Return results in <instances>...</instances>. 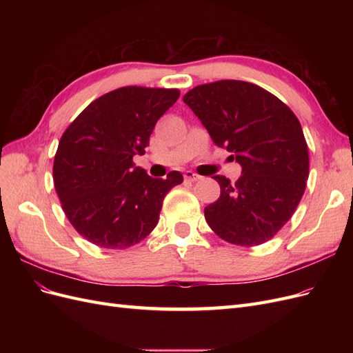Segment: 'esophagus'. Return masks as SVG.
Instances as JSON below:
<instances>
[{
    "instance_id": "34e87169",
    "label": "esophagus",
    "mask_w": 353,
    "mask_h": 353,
    "mask_svg": "<svg viewBox=\"0 0 353 353\" xmlns=\"http://www.w3.org/2000/svg\"><path fill=\"white\" fill-rule=\"evenodd\" d=\"M184 178L187 179V181H199V179H201V176L199 175V174H196V172H193V170H187V172L184 174Z\"/></svg>"
}]
</instances>
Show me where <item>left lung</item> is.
Returning <instances> with one entry per match:
<instances>
[{"instance_id": "left-lung-1", "label": "left lung", "mask_w": 353, "mask_h": 353, "mask_svg": "<svg viewBox=\"0 0 353 353\" xmlns=\"http://www.w3.org/2000/svg\"><path fill=\"white\" fill-rule=\"evenodd\" d=\"M184 103L216 145L241 165L231 183L215 175L219 199L205 218L231 244L252 248L271 240L292 218L309 176L307 144L296 114L258 85L223 79L197 85Z\"/></svg>"}]
</instances>
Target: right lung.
Wrapping results in <instances>:
<instances>
[{"mask_svg":"<svg viewBox=\"0 0 353 353\" xmlns=\"http://www.w3.org/2000/svg\"><path fill=\"white\" fill-rule=\"evenodd\" d=\"M179 97L176 88L122 87L85 108L63 132L52 165L61 208L83 239L103 249L140 243L159 222L163 199L183 183L135 166L156 122Z\"/></svg>","mask_w":353,"mask_h":353,"instance_id":"obj_1","label":"right lung"}]
</instances>
